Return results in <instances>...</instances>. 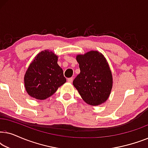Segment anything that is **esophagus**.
<instances>
[{
	"label": "esophagus",
	"instance_id": "34e87169",
	"mask_svg": "<svg viewBox=\"0 0 148 148\" xmlns=\"http://www.w3.org/2000/svg\"><path fill=\"white\" fill-rule=\"evenodd\" d=\"M73 77L68 78V79H67L68 82H69V83H72L73 82Z\"/></svg>",
	"mask_w": 148,
	"mask_h": 148
}]
</instances>
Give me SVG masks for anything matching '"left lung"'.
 Listing matches in <instances>:
<instances>
[{"mask_svg":"<svg viewBox=\"0 0 148 148\" xmlns=\"http://www.w3.org/2000/svg\"><path fill=\"white\" fill-rule=\"evenodd\" d=\"M80 73L73 82L88 104L97 106L106 102L112 87V77L108 62L98 51L77 56Z\"/></svg>","mask_w":148,"mask_h":148,"instance_id":"1","label":"left lung"}]
</instances>
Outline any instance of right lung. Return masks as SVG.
Here are the masks:
<instances>
[{
  "label": "right lung",
  "instance_id": "right-lung-1",
  "mask_svg": "<svg viewBox=\"0 0 148 148\" xmlns=\"http://www.w3.org/2000/svg\"><path fill=\"white\" fill-rule=\"evenodd\" d=\"M57 60V56L48 50L36 56L24 77L25 90L30 96L44 100L66 82L63 71Z\"/></svg>",
  "mask_w": 148,
  "mask_h": 148
}]
</instances>
